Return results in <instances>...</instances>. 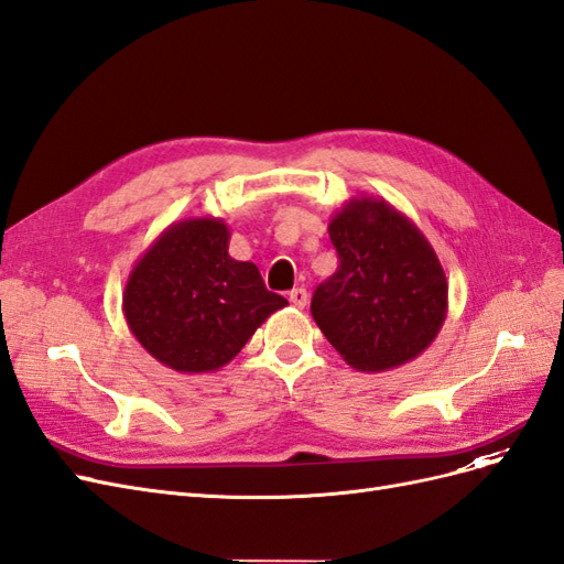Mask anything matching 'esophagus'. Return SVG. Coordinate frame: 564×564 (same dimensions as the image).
<instances>
[{
    "label": "esophagus",
    "instance_id": "34e87169",
    "mask_svg": "<svg viewBox=\"0 0 564 564\" xmlns=\"http://www.w3.org/2000/svg\"><path fill=\"white\" fill-rule=\"evenodd\" d=\"M289 301H292V305H296V308H303V305L308 303V292H305L303 286H296L289 292Z\"/></svg>",
    "mask_w": 564,
    "mask_h": 564
}]
</instances>
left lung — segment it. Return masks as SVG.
Masks as SVG:
<instances>
[{
	"label": "left lung",
	"instance_id": "8db88e82",
	"mask_svg": "<svg viewBox=\"0 0 564 564\" xmlns=\"http://www.w3.org/2000/svg\"><path fill=\"white\" fill-rule=\"evenodd\" d=\"M338 270L313 319L357 371H388L429 348L447 317L449 284L425 235L379 197H350L329 220Z\"/></svg>",
	"mask_w": 564,
	"mask_h": 564
}]
</instances>
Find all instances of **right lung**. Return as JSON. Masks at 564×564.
Returning <instances> with one entry per match:
<instances>
[{
  "label": "right lung",
  "instance_id": "obj_1",
  "mask_svg": "<svg viewBox=\"0 0 564 564\" xmlns=\"http://www.w3.org/2000/svg\"><path fill=\"white\" fill-rule=\"evenodd\" d=\"M224 218L169 226L135 261L122 311L135 340L164 367L209 373L226 367L286 299L265 289L259 268L228 253Z\"/></svg>",
  "mask_w": 564,
  "mask_h": 564
}]
</instances>
